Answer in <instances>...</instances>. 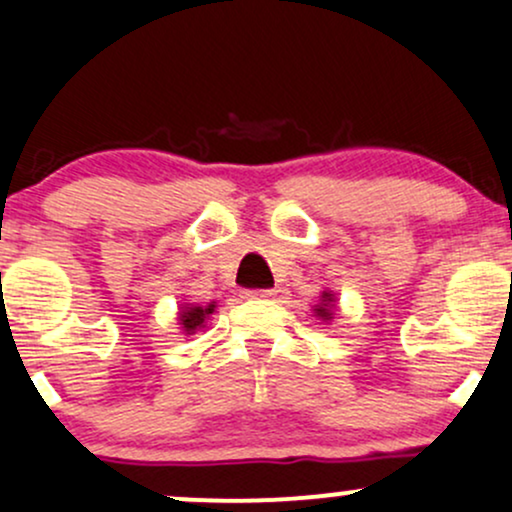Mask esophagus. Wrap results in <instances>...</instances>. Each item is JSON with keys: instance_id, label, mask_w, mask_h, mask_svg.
<instances>
[{"instance_id": "34e87169", "label": "esophagus", "mask_w": 512, "mask_h": 512, "mask_svg": "<svg viewBox=\"0 0 512 512\" xmlns=\"http://www.w3.org/2000/svg\"><path fill=\"white\" fill-rule=\"evenodd\" d=\"M245 298H255V301H269V298H274V291H272V289L245 291Z\"/></svg>"}]
</instances>
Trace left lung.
I'll use <instances>...</instances> for the list:
<instances>
[{"label":"left lung","instance_id":"obj_1","mask_svg":"<svg viewBox=\"0 0 512 512\" xmlns=\"http://www.w3.org/2000/svg\"><path fill=\"white\" fill-rule=\"evenodd\" d=\"M313 315L317 320H322L325 325H330L334 320V315H337V293L325 289L320 293V298H317V303L313 305Z\"/></svg>","mask_w":512,"mask_h":512}]
</instances>
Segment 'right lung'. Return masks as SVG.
Instances as JSON below:
<instances>
[{
	"mask_svg": "<svg viewBox=\"0 0 512 512\" xmlns=\"http://www.w3.org/2000/svg\"><path fill=\"white\" fill-rule=\"evenodd\" d=\"M214 313H216V301H211L207 305L180 303V308H178L180 334H185V337H192V334L202 332L204 327H207L209 317Z\"/></svg>",
	"mask_w": 512,
	"mask_h": 512,
	"instance_id": "right-lung-1",
	"label": "right lung"
}]
</instances>
